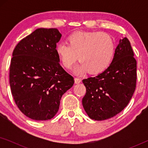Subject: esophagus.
I'll use <instances>...</instances> for the list:
<instances>
[{"mask_svg":"<svg viewBox=\"0 0 148 148\" xmlns=\"http://www.w3.org/2000/svg\"><path fill=\"white\" fill-rule=\"evenodd\" d=\"M75 84H79V83H81V82H82V80H81V79H79V78H77V77H75Z\"/></svg>","mask_w":148,"mask_h":148,"instance_id":"34e87169","label":"esophagus"}]
</instances>
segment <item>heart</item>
Instances as JSON below:
<instances>
[{
    "mask_svg": "<svg viewBox=\"0 0 148 148\" xmlns=\"http://www.w3.org/2000/svg\"><path fill=\"white\" fill-rule=\"evenodd\" d=\"M67 44L56 46V55L66 69H70L78 58L80 62L75 69L77 74L88 71L97 75L105 71L112 63L116 51L114 38L101 32H75L67 38Z\"/></svg>",
    "mask_w": 148,
    "mask_h": 148,
    "instance_id": "b5f03b06",
    "label": "heart"
}]
</instances>
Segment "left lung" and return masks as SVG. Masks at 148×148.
Segmentation results:
<instances>
[{
    "label": "left lung",
    "instance_id": "8db88e82",
    "mask_svg": "<svg viewBox=\"0 0 148 148\" xmlns=\"http://www.w3.org/2000/svg\"><path fill=\"white\" fill-rule=\"evenodd\" d=\"M137 62L130 42L120 40L110 66L98 75L82 81L86 94L82 104L95 121L116 116L129 104L136 87Z\"/></svg>",
    "mask_w": 148,
    "mask_h": 148
}]
</instances>
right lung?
<instances>
[{
    "label": "right lung",
    "instance_id": "1",
    "mask_svg": "<svg viewBox=\"0 0 148 148\" xmlns=\"http://www.w3.org/2000/svg\"><path fill=\"white\" fill-rule=\"evenodd\" d=\"M61 36L55 28H38L13 52L9 72L12 95L21 112L33 120L53 118L62 95L73 86V77L60 65L55 51Z\"/></svg>",
    "mask_w": 148,
    "mask_h": 148
}]
</instances>
